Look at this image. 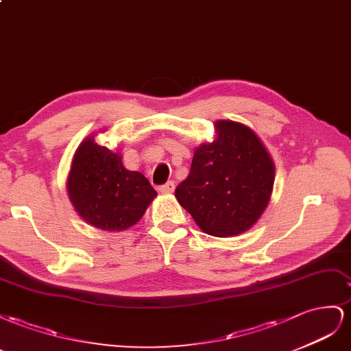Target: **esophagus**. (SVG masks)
<instances>
[{"instance_id": "34e87169", "label": "esophagus", "mask_w": 351, "mask_h": 351, "mask_svg": "<svg viewBox=\"0 0 351 351\" xmlns=\"http://www.w3.org/2000/svg\"><path fill=\"white\" fill-rule=\"evenodd\" d=\"M158 191L162 194H172L175 191V182L173 181H169L165 185H160L158 186Z\"/></svg>"}]
</instances>
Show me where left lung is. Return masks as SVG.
<instances>
[{
    "label": "left lung",
    "instance_id": "obj_1",
    "mask_svg": "<svg viewBox=\"0 0 351 351\" xmlns=\"http://www.w3.org/2000/svg\"><path fill=\"white\" fill-rule=\"evenodd\" d=\"M217 138L199 145L191 170L175 195L208 235L245 232L262 216L272 193L275 167L252 129L219 120Z\"/></svg>",
    "mask_w": 351,
    "mask_h": 351
}]
</instances>
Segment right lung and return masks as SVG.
Segmentation results:
<instances>
[{
    "label": "right lung",
    "mask_w": 351,
    "mask_h": 351,
    "mask_svg": "<svg viewBox=\"0 0 351 351\" xmlns=\"http://www.w3.org/2000/svg\"><path fill=\"white\" fill-rule=\"evenodd\" d=\"M67 191L79 216L103 231L135 225L157 195L143 173L125 169L122 157L93 136L76 149Z\"/></svg>",
    "instance_id": "add662e5"
}]
</instances>
